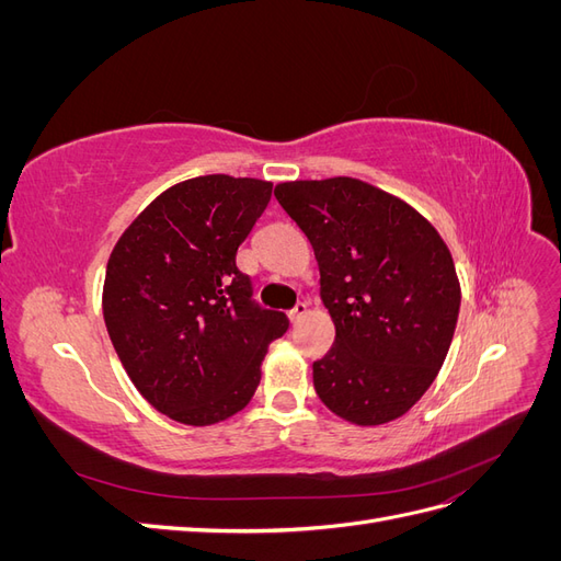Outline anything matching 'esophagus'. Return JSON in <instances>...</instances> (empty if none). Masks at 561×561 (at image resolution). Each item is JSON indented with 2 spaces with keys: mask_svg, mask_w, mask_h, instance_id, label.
<instances>
[{
  "mask_svg": "<svg viewBox=\"0 0 561 561\" xmlns=\"http://www.w3.org/2000/svg\"><path fill=\"white\" fill-rule=\"evenodd\" d=\"M307 313H309V304H307V301H299L297 307H295L290 313H287V316H290L293 322H297V320H301Z\"/></svg>",
  "mask_w": 561,
  "mask_h": 561,
  "instance_id": "obj_1",
  "label": "esophagus"
}]
</instances>
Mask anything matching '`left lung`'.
<instances>
[{"instance_id":"1","label":"left lung","mask_w":561,"mask_h":561,"mask_svg":"<svg viewBox=\"0 0 561 561\" xmlns=\"http://www.w3.org/2000/svg\"><path fill=\"white\" fill-rule=\"evenodd\" d=\"M307 233L334 346L313 363L328 410L355 426L410 412L443 367L461 285L443 236L398 196L355 178L276 184Z\"/></svg>"}]
</instances>
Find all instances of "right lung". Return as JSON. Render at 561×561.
<instances>
[{
  "label": "right lung",
  "mask_w": 561,
  "mask_h": 561,
  "mask_svg": "<svg viewBox=\"0 0 561 561\" xmlns=\"http://www.w3.org/2000/svg\"><path fill=\"white\" fill-rule=\"evenodd\" d=\"M271 186L231 175L184 180L151 201L110 254L103 316L118 360L154 410L186 426L241 412L268 344L290 325L252 299L236 266Z\"/></svg>",
  "instance_id": "right-lung-1"
}]
</instances>
